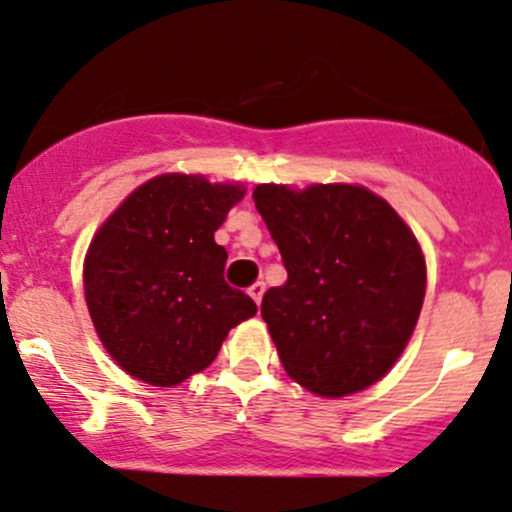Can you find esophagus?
<instances>
[{"label":"esophagus","instance_id":"esophagus-1","mask_svg":"<svg viewBox=\"0 0 512 512\" xmlns=\"http://www.w3.org/2000/svg\"><path fill=\"white\" fill-rule=\"evenodd\" d=\"M247 292H250V297L255 299L257 304H260L262 302V294H265V285H262V282H255V285L247 289Z\"/></svg>","mask_w":512,"mask_h":512}]
</instances>
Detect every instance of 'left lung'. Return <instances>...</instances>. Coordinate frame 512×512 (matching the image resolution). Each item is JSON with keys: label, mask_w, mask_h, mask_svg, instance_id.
<instances>
[{"label": "left lung", "mask_w": 512, "mask_h": 512, "mask_svg": "<svg viewBox=\"0 0 512 512\" xmlns=\"http://www.w3.org/2000/svg\"><path fill=\"white\" fill-rule=\"evenodd\" d=\"M255 205L287 282L267 289V322L299 386L339 399L379 381L416 327L426 262L386 200L356 185H257Z\"/></svg>", "instance_id": "1"}]
</instances>
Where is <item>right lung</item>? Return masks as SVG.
Wrapping results in <instances>:
<instances>
[{
	"mask_svg": "<svg viewBox=\"0 0 512 512\" xmlns=\"http://www.w3.org/2000/svg\"><path fill=\"white\" fill-rule=\"evenodd\" d=\"M240 185L203 175H158L133 190L89 247L84 289L106 352L153 386H175L210 366L227 332L257 304L225 282L215 242Z\"/></svg>",
	"mask_w": 512,
	"mask_h": 512,
	"instance_id": "add662e5",
	"label": "right lung"
}]
</instances>
